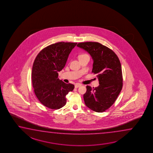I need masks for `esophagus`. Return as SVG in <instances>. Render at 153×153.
<instances>
[{
  "label": "esophagus",
  "mask_w": 153,
  "mask_h": 153,
  "mask_svg": "<svg viewBox=\"0 0 153 153\" xmlns=\"http://www.w3.org/2000/svg\"><path fill=\"white\" fill-rule=\"evenodd\" d=\"M81 85L80 84H76L75 85V88H78V87H80Z\"/></svg>",
  "instance_id": "obj_1"
}]
</instances>
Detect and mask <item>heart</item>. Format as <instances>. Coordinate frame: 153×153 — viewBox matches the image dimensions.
Wrapping results in <instances>:
<instances>
[{"mask_svg":"<svg viewBox=\"0 0 153 153\" xmlns=\"http://www.w3.org/2000/svg\"><path fill=\"white\" fill-rule=\"evenodd\" d=\"M88 56L87 54H81L80 55H79V59H80V58H81V57H85V56Z\"/></svg>","mask_w":153,"mask_h":153,"instance_id":"obj_1","label":"heart"}]
</instances>
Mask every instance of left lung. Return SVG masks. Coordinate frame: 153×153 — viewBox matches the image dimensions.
Here are the masks:
<instances>
[{
  "instance_id": "8db88e82",
  "label": "left lung",
  "mask_w": 153,
  "mask_h": 153,
  "mask_svg": "<svg viewBox=\"0 0 153 153\" xmlns=\"http://www.w3.org/2000/svg\"><path fill=\"white\" fill-rule=\"evenodd\" d=\"M77 46L87 51L92 57V72L97 74L99 80L98 87L86 86L84 102L91 110L102 112L114 104L123 87L120 60L111 49L98 42H81Z\"/></svg>"
}]
</instances>
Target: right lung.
<instances>
[{
  "label": "right lung",
  "mask_w": 153,
  "mask_h": 153,
  "mask_svg": "<svg viewBox=\"0 0 153 153\" xmlns=\"http://www.w3.org/2000/svg\"><path fill=\"white\" fill-rule=\"evenodd\" d=\"M77 43L57 42L43 48L37 55L32 69V83L36 97L43 105L56 110L66 105V96L74 85L58 78L71 51Z\"/></svg>",
  "instance_id": "obj_1"
}]
</instances>
